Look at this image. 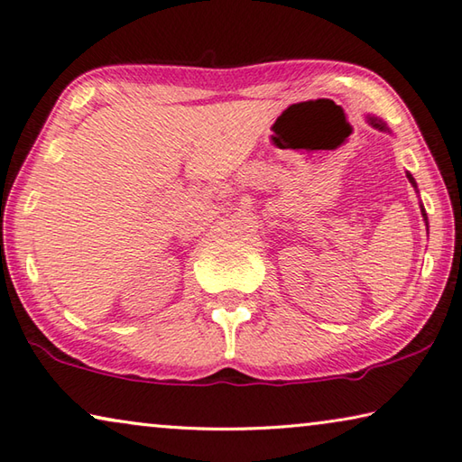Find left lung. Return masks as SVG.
<instances>
[{
  "mask_svg": "<svg viewBox=\"0 0 462 462\" xmlns=\"http://www.w3.org/2000/svg\"><path fill=\"white\" fill-rule=\"evenodd\" d=\"M368 123L374 126V128H378V130H384V133H386V130H388V126L384 125V123H382V120L380 118H376V116H368ZM406 177H408V180H411L412 182V187L416 189V180H414V177L411 175V172H406ZM420 213H422V217H424V221H426V225H429V217H426V211H424V207L420 208Z\"/></svg>",
  "mask_w": 462,
  "mask_h": 462,
  "instance_id": "obj_1",
  "label": "left lung"
}]
</instances>
